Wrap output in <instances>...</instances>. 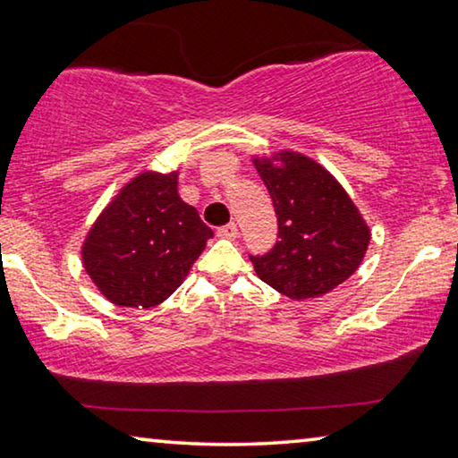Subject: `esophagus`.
<instances>
[{
  "mask_svg": "<svg viewBox=\"0 0 458 458\" xmlns=\"http://www.w3.org/2000/svg\"><path fill=\"white\" fill-rule=\"evenodd\" d=\"M216 234H218L220 238L234 240V238L238 236V226H236L234 222H230V224H226V226H220V228H218V232H216Z\"/></svg>",
  "mask_w": 458,
  "mask_h": 458,
  "instance_id": "1",
  "label": "esophagus"
}]
</instances>
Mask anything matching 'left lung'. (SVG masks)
<instances>
[{"instance_id":"8db88e82","label":"left lung","mask_w":458,"mask_h":458,"mask_svg":"<svg viewBox=\"0 0 458 458\" xmlns=\"http://www.w3.org/2000/svg\"><path fill=\"white\" fill-rule=\"evenodd\" d=\"M273 199L278 240L250 260L260 281L284 297L311 299L347 281L363 260L369 228L327 169L283 151L254 159Z\"/></svg>"}]
</instances>
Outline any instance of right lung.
Listing matches in <instances>:
<instances>
[{
	"instance_id": "add662e5",
	"label": "right lung",
	"mask_w": 458,
	"mask_h": 458,
	"mask_svg": "<svg viewBox=\"0 0 458 458\" xmlns=\"http://www.w3.org/2000/svg\"><path fill=\"white\" fill-rule=\"evenodd\" d=\"M214 236L177 193V174H141L105 208L82 246L92 283L114 305L165 301Z\"/></svg>"
}]
</instances>
